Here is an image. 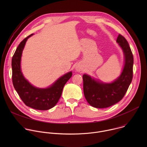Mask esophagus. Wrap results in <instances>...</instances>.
Wrapping results in <instances>:
<instances>
[{"mask_svg":"<svg viewBox=\"0 0 147 147\" xmlns=\"http://www.w3.org/2000/svg\"><path fill=\"white\" fill-rule=\"evenodd\" d=\"M76 70L77 71H80L81 70V67H80V66H77L76 68Z\"/></svg>","mask_w":147,"mask_h":147,"instance_id":"1","label":"esophagus"}]
</instances>
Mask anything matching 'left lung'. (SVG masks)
<instances>
[{
	"mask_svg": "<svg viewBox=\"0 0 147 147\" xmlns=\"http://www.w3.org/2000/svg\"><path fill=\"white\" fill-rule=\"evenodd\" d=\"M116 42L124 55V66L120 76L112 83L98 81L84 74V94L88 103L94 108H106L117 103L124 97L133 79V55L125 38L119 34Z\"/></svg>",
	"mask_w": 147,
	"mask_h": 147,
	"instance_id": "obj_1",
	"label": "left lung"
}]
</instances>
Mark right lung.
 <instances>
[{
	"mask_svg": "<svg viewBox=\"0 0 147 147\" xmlns=\"http://www.w3.org/2000/svg\"><path fill=\"white\" fill-rule=\"evenodd\" d=\"M30 35L21 42L12 57V81L13 86L20 98L27 107L35 109L45 111L53 108L59 101L63 89L71 78L72 72H69L57 80L47 88H38L32 86L24 77L20 67L21 57Z\"/></svg>",
	"mask_w": 147,
	"mask_h": 147,
	"instance_id": "add662e5",
	"label": "right lung"
}]
</instances>
